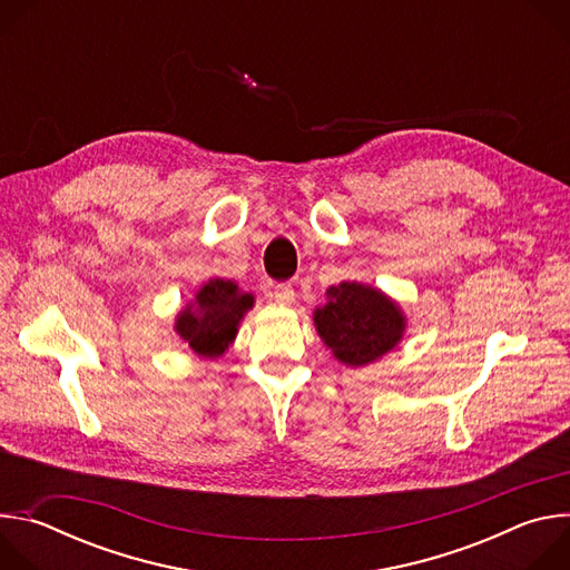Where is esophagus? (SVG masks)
Masks as SVG:
<instances>
[{
    "mask_svg": "<svg viewBox=\"0 0 570 570\" xmlns=\"http://www.w3.org/2000/svg\"><path fill=\"white\" fill-rule=\"evenodd\" d=\"M273 297L277 304H291L295 299V291L291 284H277L273 288Z\"/></svg>",
    "mask_w": 570,
    "mask_h": 570,
    "instance_id": "obj_1",
    "label": "esophagus"
}]
</instances>
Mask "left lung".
I'll use <instances>...</instances> for the list:
<instances>
[{
    "label": "left lung",
    "mask_w": 570,
    "mask_h": 570,
    "mask_svg": "<svg viewBox=\"0 0 570 570\" xmlns=\"http://www.w3.org/2000/svg\"><path fill=\"white\" fill-rule=\"evenodd\" d=\"M324 302L313 311L320 341L347 367H365L392 352L409 327L396 299L363 282H341L324 291Z\"/></svg>",
    "instance_id": "1"
}]
</instances>
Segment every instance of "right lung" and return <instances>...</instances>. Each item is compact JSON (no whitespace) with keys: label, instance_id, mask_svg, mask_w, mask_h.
<instances>
[{"label":"right lung","instance_id":"obj_1","mask_svg":"<svg viewBox=\"0 0 570 570\" xmlns=\"http://www.w3.org/2000/svg\"><path fill=\"white\" fill-rule=\"evenodd\" d=\"M255 306V295L243 291L236 282L212 277L178 311L174 332L200 358H218L236 341L238 324Z\"/></svg>","mask_w":570,"mask_h":570}]
</instances>
